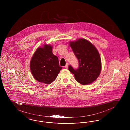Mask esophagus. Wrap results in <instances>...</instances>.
Here are the masks:
<instances>
[{
    "label": "esophagus",
    "instance_id": "1",
    "mask_svg": "<svg viewBox=\"0 0 130 130\" xmlns=\"http://www.w3.org/2000/svg\"><path fill=\"white\" fill-rule=\"evenodd\" d=\"M68 66H69V64L67 63H66V65L65 66V68H66V69H68Z\"/></svg>",
    "mask_w": 130,
    "mask_h": 130
}]
</instances>
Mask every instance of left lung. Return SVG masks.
<instances>
[{
    "label": "left lung",
    "mask_w": 130,
    "mask_h": 130,
    "mask_svg": "<svg viewBox=\"0 0 130 130\" xmlns=\"http://www.w3.org/2000/svg\"><path fill=\"white\" fill-rule=\"evenodd\" d=\"M69 44L78 60L79 67L75 70L70 65L69 70L81 84H91L99 77L101 70V61L98 50L84 38L71 41Z\"/></svg>",
    "instance_id": "obj_1"
}]
</instances>
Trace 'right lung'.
I'll list each match as a JSON object with an SVG mask.
<instances>
[{
  "label": "right lung",
  "instance_id": "1",
  "mask_svg": "<svg viewBox=\"0 0 130 130\" xmlns=\"http://www.w3.org/2000/svg\"><path fill=\"white\" fill-rule=\"evenodd\" d=\"M52 48L47 44L38 47L30 61V69L34 77L45 84H50L55 80L62 68L59 66L58 57L53 54Z\"/></svg>",
  "mask_w": 130,
  "mask_h": 130
}]
</instances>
